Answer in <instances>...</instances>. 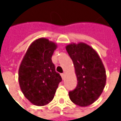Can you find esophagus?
<instances>
[{
  "label": "esophagus",
  "instance_id": "1",
  "mask_svg": "<svg viewBox=\"0 0 121 121\" xmlns=\"http://www.w3.org/2000/svg\"><path fill=\"white\" fill-rule=\"evenodd\" d=\"M64 76H65V74L63 73H61V78H62V79L64 80Z\"/></svg>",
  "mask_w": 121,
  "mask_h": 121
}]
</instances>
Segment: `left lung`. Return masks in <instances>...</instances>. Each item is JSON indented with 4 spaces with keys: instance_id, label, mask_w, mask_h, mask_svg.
<instances>
[{
    "instance_id": "1",
    "label": "left lung",
    "mask_w": 121,
    "mask_h": 121,
    "mask_svg": "<svg viewBox=\"0 0 121 121\" xmlns=\"http://www.w3.org/2000/svg\"><path fill=\"white\" fill-rule=\"evenodd\" d=\"M73 61L77 76L76 87L69 91L70 99L86 107L95 102L106 84V71L97 53L85 43L71 44L66 48Z\"/></svg>"
}]
</instances>
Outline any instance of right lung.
Instances as JSON below:
<instances>
[{
	"label": "right lung",
	"mask_w": 121,
	"mask_h": 121,
	"mask_svg": "<svg viewBox=\"0 0 121 121\" xmlns=\"http://www.w3.org/2000/svg\"><path fill=\"white\" fill-rule=\"evenodd\" d=\"M57 45L45 38L35 40L29 48L19 69V83L24 96L34 104L51 102L61 81L52 56Z\"/></svg>",
	"instance_id": "right-lung-1"
}]
</instances>
